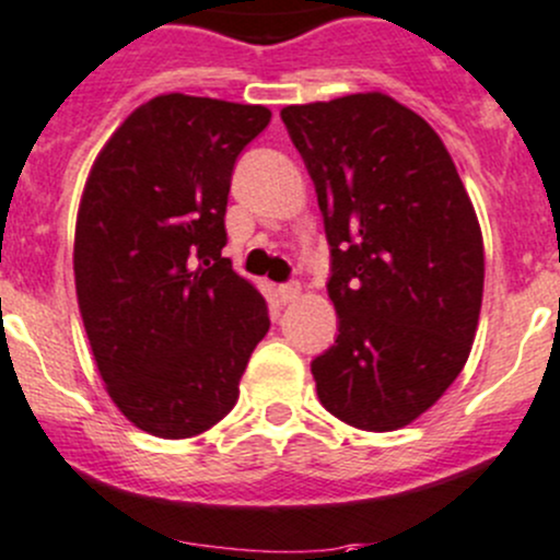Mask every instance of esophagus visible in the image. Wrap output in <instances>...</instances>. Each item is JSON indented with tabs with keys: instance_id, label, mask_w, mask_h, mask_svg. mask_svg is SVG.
<instances>
[{
	"instance_id": "1",
	"label": "esophagus",
	"mask_w": 560,
	"mask_h": 560,
	"mask_svg": "<svg viewBox=\"0 0 560 560\" xmlns=\"http://www.w3.org/2000/svg\"><path fill=\"white\" fill-rule=\"evenodd\" d=\"M279 298L281 303H295L301 298V284L298 281H290V284L279 287Z\"/></svg>"
}]
</instances>
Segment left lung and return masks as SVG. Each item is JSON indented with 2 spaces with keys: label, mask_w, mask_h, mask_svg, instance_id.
I'll return each instance as SVG.
<instances>
[{
  "label": "left lung",
  "mask_w": 560,
  "mask_h": 560,
  "mask_svg": "<svg viewBox=\"0 0 560 560\" xmlns=\"http://www.w3.org/2000/svg\"><path fill=\"white\" fill-rule=\"evenodd\" d=\"M314 180L338 338L316 395L360 431L431 409L471 352L485 284L477 213L431 124L382 92L281 110Z\"/></svg>",
  "instance_id": "1"
}]
</instances>
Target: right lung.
Returning <instances> with one entry per match:
<instances>
[{
  "mask_svg": "<svg viewBox=\"0 0 560 560\" xmlns=\"http://www.w3.org/2000/svg\"><path fill=\"white\" fill-rule=\"evenodd\" d=\"M268 121L265 105L160 94L89 171L78 308L107 395L151 436L189 439L224 420L270 327L265 298L222 257L235 160Z\"/></svg>",
  "mask_w": 560,
  "mask_h": 560,
  "instance_id": "right-lung-1",
  "label": "right lung"
}]
</instances>
